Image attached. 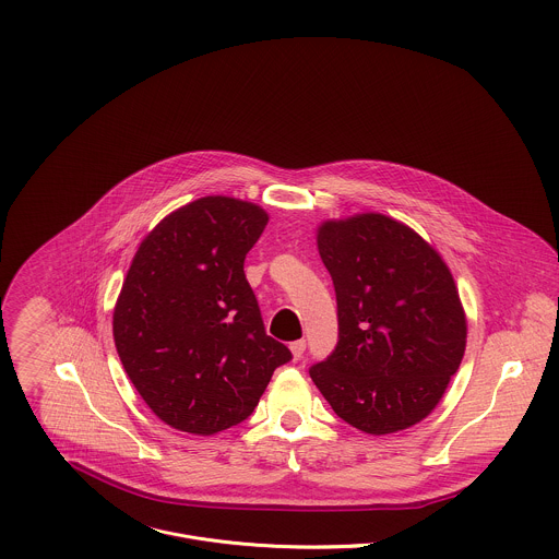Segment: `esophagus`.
Masks as SVG:
<instances>
[{
	"label": "esophagus",
	"instance_id": "esophagus-1",
	"mask_svg": "<svg viewBox=\"0 0 559 559\" xmlns=\"http://www.w3.org/2000/svg\"><path fill=\"white\" fill-rule=\"evenodd\" d=\"M290 350H293L295 361H299V359L304 357V353H306V340H297V342H293V344H290Z\"/></svg>",
	"mask_w": 559,
	"mask_h": 559
}]
</instances>
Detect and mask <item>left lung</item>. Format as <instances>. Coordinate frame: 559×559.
Returning a JSON list of instances; mask_svg holds the SVG:
<instances>
[{"mask_svg": "<svg viewBox=\"0 0 559 559\" xmlns=\"http://www.w3.org/2000/svg\"><path fill=\"white\" fill-rule=\"evenodd\" d=\"M337 301V346L310 377L346 424L390 435L443 399L467 344V320L443 258L381 213L319 228Z\"/></svg>", "mask_w": 559, "mask_h": 559, "instance_id": "8db88e82", "label": "left lung"}]
</instances>
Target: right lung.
I'll return each instance as SVG.
<instances>
[{
	"label": "right lung",
	"mask_w": 559,
	"mask_h": 559,
	"mask_svg": "<svg viewBox=\"0 0 559 559\" xmlns=\"http://www.w3.org/2000/svg\"><path fill=\"white\" fill-rule=\"evenodd\" d=\"M269 215L206 195L142 240L114 310L118 357L153 413L182 432L215 435L251 415L290 350L266 335L245 277Z\"/></svg>",
	"instance_id": "right-lung-1"
}]
</instances>
